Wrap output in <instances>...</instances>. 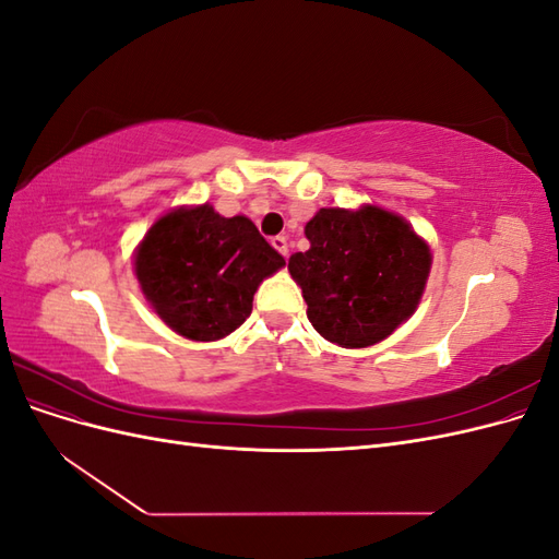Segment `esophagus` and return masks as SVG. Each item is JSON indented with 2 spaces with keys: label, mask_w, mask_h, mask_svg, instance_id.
Masks as SVG:
<instances>
[{
  "label": "esophagus",
  "mask_w": 559,
  "mask_h": 559,
  "mask_svg": "<svg viewBox=\"0 0 559 559\" xmlns=\"http://www.w3.org/2000/svg\"><path fill=\"white\" fill-rule=\"evenodd\" d=\"M273 247H275L280 253H282L284 259L289 257V242H286L284 235H275V238H273Z\"/></svg>",
  "instance_id": "obj_1"
}]
</instances>
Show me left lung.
Wrapping results in <instances>:
<instances>
[{
	"instance_id": "left-lung-1",
	"label": "left lung",
	"mask_w": 559,
	"mask_h": 559,
	"mask_svg": "<svg viewBox=\"0 0 559 559\" xmlns=\"http://www.w3.org/2000/svg\"><path fill=\"white\" fill-rule=\"evenodd\" d=\"M308 251L289 273L314 331L341 347H368L411 319L425 294L431 249L403 216L376 205L324 207L306 224Z\"/></svg>"
}]
</instances>
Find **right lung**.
Wrapping results in <instances>:
<instances>
[{"label": "right lung", "mask_w": 559, "mask_h": 559, "mask_svg": "<svg viewBox=\"0 0 559 559\" xmlns=\"http://www.w3.org/2000/svg\"><path fill=\"white\" fill-rule=\"evenodd\" d=\"M284 265L247 216L212 205L163 214L134 251V275L151 308L175 333L210 343L251 314L259 284Z\"/></svg>", "instance_id": "1"}]
</instances>
